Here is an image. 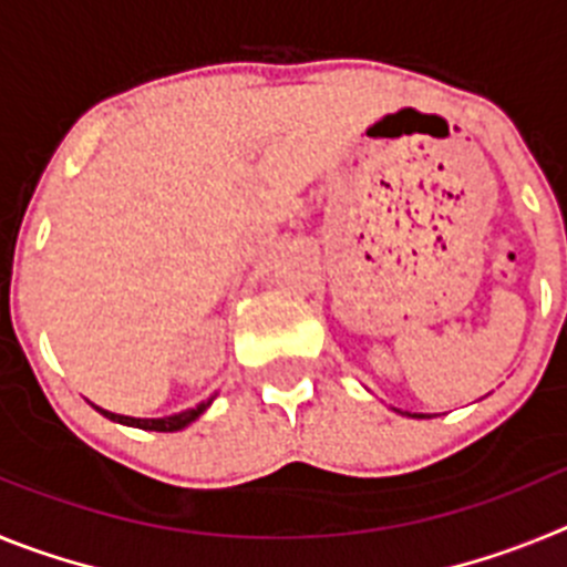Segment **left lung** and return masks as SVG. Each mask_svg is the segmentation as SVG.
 Listing matches in <instances>:
<instances>
[{"instance_id":"1","label":"left lung","mask_w":567,"mask_h":567,"mask_svg":"<svg viewBox=\"0 0 567 567\" xmlns=\"http://www.w3.org/2000/svg\"><path fill=\"white\" fill-rule=\"evenodd\" d=\"M414 417H425V414H414Z\"/></svg>"}]
</instances>
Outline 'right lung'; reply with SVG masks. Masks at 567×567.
Here are the masks:
<instances>
[{
    "label": "right lung",
    "mask_w": 567,
    "mask_h": 567,
    "mask_svg": "<svg viewBox=\"0 0 567 567\" xmlns=\"http://www.w3.org/2000/svg\"><path fill=\"white\" fill-rule=\"evenodd\" d=\"M209 403H213V398L204 400V403H198L195 409H187V412H178V414H169V417H124V414H113V412H104V409H99V412L104 414V417L115 420V423H124V425H135V429H147V432H178V429H184V425H189L193 420L202 417L204 412L209 409Z\"/></svg>",
    "instance_id": "right-lung-1"
}]
</instances>
